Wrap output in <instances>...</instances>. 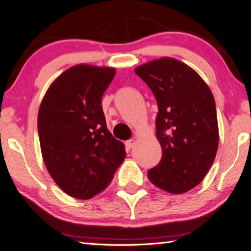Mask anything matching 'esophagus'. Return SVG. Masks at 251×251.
Segmentation results:
<instances>
[{
	"label": "esophagus",
	"mask_w": 251,
	"mask_h": 251,
	"mask_svg": "<svg viewBox=\"0 0 251 251\" xmlns=\"http://www.w3.org/2000/svg\"><path fill=\"white\" fill-rule=\"evenodd\" d=\"M135 143H136L135 139H128V141H127V142L125 143V146H126L127 148H128V150H130V148L134 147Z\"/></svg>",
	"instance_id": "obj_1"
}]
</instances>
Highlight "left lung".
Returning <instances> with one entry per match:
<instances>
[{"mask_svg": "<svg viewBox=\"0 0 251 251\" xmlns=\"http://www.w3.org/2000/svg\"><path fill=\"white\" fill-rule=\"evenodd\" d=\"M154 94L156 136L163 157L147 172L155 186L182 194L201 184L218 148L216 104L209 87L193 69L163 57L135 70Z\"/></svg>", "mask_w": 251, "mask_h": 251, "instance_id": "obj_1", "label": "left lung"}]
</instances>
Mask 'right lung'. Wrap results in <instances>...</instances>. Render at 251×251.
<instances>
[{
    "mask_svg": "<svg viewBox=\"0 0 251 251\" xmlns=\"http://www.w3.org/2000/svg\"><path fill=\"white\" fill-rule=\"evenodd\" d=\"M114 75L110 67H71L54 80L40 106L37 129L45 166L74 198L103 192L125 159L124 144L109 133L101 108Z\"/></svg>",
    "mask_w": 251,
    "mask_h": 251,
    "instance_id": "add662e5",
    "label": "right lung"
}]
</instances>
